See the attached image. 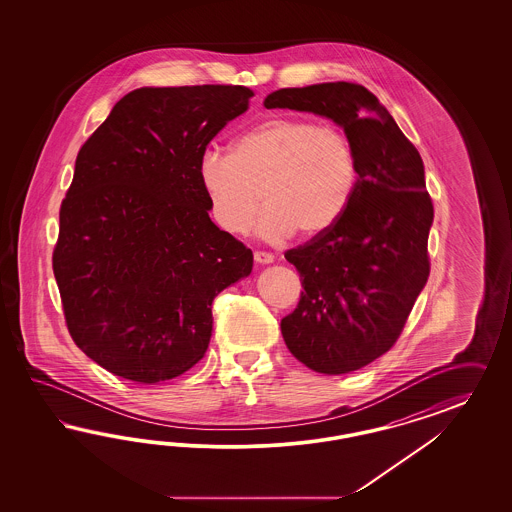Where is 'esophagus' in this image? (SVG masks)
Returning a JSON list of instances; mask_svg holds the SVG:
<instances>
[{"label":"esophagus","mask_w":512,"mask_h":512,"mask_svg":"<svg viewBox=\"0 0 512 512\" xmlns=\"http://www.w3.org/2000/svg\"><path fill=\"white\" fill-rule=\"evenodd\" d=\"M253 257H255V261L259 264L274 263V255H272V253H268V251H255V253H253Z\"/></svg>","instance_id":"34e87169"}]
</instances>
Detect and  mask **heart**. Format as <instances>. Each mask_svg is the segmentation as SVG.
Returning <instances> with one entry per match:
<instances>
[{"instance_id":"heart-1","label":"heart","mask_w":512,"mask_h":512,"mask_svg":"<svg viewBox=\"0 0 512 512\" xmlns=\"http://www.w3.org/2000/svg\"><path fill=\"white\" fill-rule=\"evenodd\" d=\"M199 182L221 231L246 234L261 208L259 234L283 240L325 234L349 210L358 182L357 150L332 124L278 114L251 125L233 152L208 148Z\"/></svg>"}]
</instances>
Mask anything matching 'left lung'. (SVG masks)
<instances>
[{"label": "left lung", "mask_w": 512, "mask_h": 512, "mask_svg": "<svg viewBox=\"0 0 512 512\" xmlns=\"http://www.w3.org/2000/svg\"><path fill=\"white\" fill-rule=\"evenodd\" d=\"M266 109L306 110L343 127L357 150V191L325 234L285 253L304 291L281 334L313 372L341 375L392 349L430 276L434 204L419 150L355 82L281 88Z\"/></svg>", "instance_id": "8db88e82"}]
</instances>
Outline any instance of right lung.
I'll list each match as a JSON object with an SVG mask.
<instances>
[{
    "instance_id": "1",
    "label": "right lung",
    "mask_w": 512,
    "mask_h": 512,
    "mask_svg": "<svg viewBox=\"0 0 512 512\" xmlns=\"http://www.w3.org/2000/svg\"><path fill=\"white\" fill-rule=\"evenodd\" d=\"M251 95L140 88L82 144L52 270L71 338L107 372L144 385L187 372L208 349L212 300L249 276L251 249L208 216L199 161Z\"/></svg>"
}]
</instances>
